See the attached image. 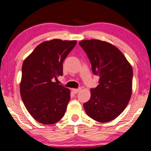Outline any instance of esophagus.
<instances>
[{
  "mask_svg": "<svg viewBox=\"0 0 151 151\" xmlns=\"http://www.w3.org/2000/svg\"><path fill=\"white\" fill-rule=\"evenodd\" d=\"M81 89V88H78V89H73V92L75 94H76V93H78V92Z\"/></svg>",
  "mask_w": 151,
  "mask_h": 151,
  "instance_id": "1",
  "label": "esophagus"
}]
</instances>
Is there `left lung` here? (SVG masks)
Returning a JSON list of instances; mask_svg holds the SVG:
<instances>
[{"label":"left lung","instance_id":"1","mask_svg":"<svg viewBox=\"0 0 151 151\" xmlns=\"http://www.w3.org/2000/svg\"><path fill=\"white\" fill-rule=\"evenodd\" d=\"M90 61L92 72L100 77L97 87L91 89L89 101L83 104L89 117L107 123L126 109L132 93V67L121 51L107 42L98 40L79 42Z\"/></svg>","mask_w":151,"mask_h":151}]
</instances>
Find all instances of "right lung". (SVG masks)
<instances>
[{
  "label": "right lung",
  "mask_w": 151,
  "mask_h": 151,
  "mask_svg": "<svg viewBox=\"0 0 151 151\" xmlns=\"http://www.w3.org/2000/svg\"><path fill=\"white\" fill-rule=\"evenodd\" d=\"M77 43L59 39L42 42L25 59L20 84L29 114L42 124L57 123L65 115L70 90L53 82L63 75V62Z\"/></svg>",
  "instance_id": "1"
}]
</instances>
